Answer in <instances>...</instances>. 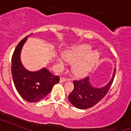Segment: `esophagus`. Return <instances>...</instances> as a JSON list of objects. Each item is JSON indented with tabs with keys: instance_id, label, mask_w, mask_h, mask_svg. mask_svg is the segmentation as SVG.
<instances>
[{
	"instance_id": "esophagus-1",
	"label": "esophagus",
	"mask_w": 131,
	"mask_h": 131,
	"mask_svg": "<svg viewBox=\"0 0 131 131\" xmlns=\"http://www.w3.org/2000/svg\"><path fill=\"white\" fill-rule=\"evenodd\" d=\"M67 81H68V79H65V78H60V82H64Z\"/></svg>"
}]
</instances>
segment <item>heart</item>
<instances>
[{"instance_id":"b5f03b06","label":"heart","mask_w":131,"mask_h":131,"mask_svg":"<svg viewBox=\"0 0 131 131\" xmlns=\"http://www.w3.org/2000/svg\"><path fill=\"white\" fill-rule=\"evenodd\" d=\"M64 59L67 62L73 63L72 70L74 75L78 77H83L92 71L100 59V54L93 51L89 45H82L69 49L64 52ZM61 68L65 64L63 59L59 60Z\"/></svg>"}]
</instances>
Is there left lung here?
<instances>
[{"label": "left lung", "instance_id": "1", "mask_svg": "<svg viewBox=\"0 0 131 131\" xmlns=\"http://www.w3.org/2000/svg\"><path fill=\"white\" fill-rule=\"evenodd\" d=\"M115 72L116 69H114L109 82L102 87L93 86L89 77L80 81H74V89L69 95L70 103L79 109H87L93 107L108 93L114 80Z\"/></svg>", "mask_w": 131, "mask_h": 131}]
</instances>
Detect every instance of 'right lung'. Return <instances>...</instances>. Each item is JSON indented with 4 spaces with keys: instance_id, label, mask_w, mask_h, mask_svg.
I'll list each match as a JSON object with an SVG mask.
<instances>
[{
    "instance_id": "1",
    "label": "right lung",
    "mask_w": 131,
    "mask_h": 131,
    "mask_svg": "<svg viewBox=\"0 0 131 131\" xmlns=\"http://www.w3.org/2000/svg\"><path fill=\"white\" fill-rule=\"evenodd\" d=\"M32 34L24 38L16 47L11 60V72L15 88L18 94L29 103H37L47 96L60 78L46 68L30 71L23 66L20 54L23 46Z\"/></svg>"
}]
</instances>
